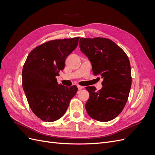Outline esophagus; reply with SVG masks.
<instances>
[{
    "instance_id": "esophagus-1",
    "label": "esophagus",
    "mask_w": 155,
    "mask_h": 155,
    "mask_svg": "<svg viewBox=\"0 0 155 155\" xmlns=\"http://www.w3.org/2000/svg\"><path fill=\"white\" fill-rule=\"evenodd\" d=\"M77 87H78V90H81V89H83L84 88L83 86H81V85H78Z\"/></svg>"
}]
</instances>
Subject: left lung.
I'll use <instances>...</instances> for the list:
<instances>
[{
  "instance_id": "8db88e82",
  "label": "left lung",
  "mask_w": 155,
  "mask_h": 155,
  "mask_svg": "<svg viewBox=\"0 0 155 155\" xmlns=\"http://www.w3.org/2000/svg\"><path fill=\"white\" fill-rule=\"evenodd\" d=\"M79 46L92 64L94 76L104 79L101 90L87 87L90 97L85 104L88 114L100 121L118 116L127 101L131 87V70L127 55L106 38H81Z\"/></svg>"
}]
</instances>
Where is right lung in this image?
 <instances>
[{
    "mask_svg": "<svg viewBox=\"0 0 155 155\" xmlns=\"http://www.w3.org/2000/svg\"><path fill=\"white\" fill-rule=\"evenodd\" d=\"M79 37L53 40L37 46L23 66L22 88L33 112L52 122L65 114L78 88L59 85L56 76L64 68L68 56L77 48Z\"/></svg>",
    "mask_w": 155,
    "mask_h": 155,
    "instance_id": "1",
    "label": "right lung"
}]
</instances>
